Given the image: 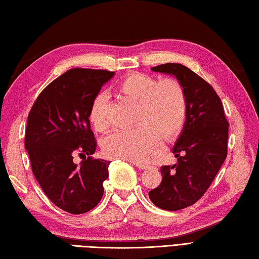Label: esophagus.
I'll list each match as a JSON object with an SVG mask.
<instances>
[{"instance_id":"34e87169","label":"esophagus","mask_w":259,"mask_h":259,"mask_svg":"<svg viewBox=\"0 0 259 259\" xmlns=\"http://www.w3.org/2000/svg\"><path fill=\"white\" fill-rule=\"evenodd\" d=\"M128 162H131L132 164L136 165V167L140 168V169H146V168H148V164L144 163V162H141V161H133V160H128Z\"/></svg>"}]
</instances>
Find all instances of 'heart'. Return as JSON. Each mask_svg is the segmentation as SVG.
<instances>
[{
  "mask_svg": "<svg viewBox=\"0 0 259 259\" xmlns=\"http://www.w3.org/2000/svg\"><path fill=\"white\" fill-rule=\"evenodd\" d=\"M125 98L136 101L133 128L119 130L102 141V151L108 158L143 161L158 154L161 136L165 141L177 139L186 123L188 101L186 91L177 80L164 79L132 72L118 83ZM89 120L94 127L104 132L109 127L108 97L97 95L91 101Z\"/></svg>",
  "mask_w": 259,
  "mask_h": 259,
  "instance_id": "b5f03b06",
  "label": "heart"
}]
</instances>
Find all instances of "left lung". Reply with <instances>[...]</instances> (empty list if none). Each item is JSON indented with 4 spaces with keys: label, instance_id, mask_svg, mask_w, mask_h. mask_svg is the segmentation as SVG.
I'll return each instance as SVG.
<instances>
[{
    "label": "left lung",
    "instance_id": "obj_1",
    "mask_svg": "<svg viewBox=\"0 0 259 259\" xmlns=\"http://www.w3.org/2000/svg\"><path fill=\"white\" fill-rule=\"evenodd\" d=\"M152 71L175 75L187 96V119L172 149L177 163L162 165V182L149 192L155 206L178 211L196 203L211 186L228 154L229 123L213 87L188 67L167 63Z\"/></svg>",
    "mask_w": 259,
    "mask_h": 259
}]
</instances>
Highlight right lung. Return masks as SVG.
Segmentation results:
<instances>
[{"mask_svg": "<svg viewBox=\"0 0 259 259\" xmlns=\"http://www.w3.org/2000/svg\"><path fill=\"white\" fill-rule=\"evenodd\" d=\"M114 72L71 69L52 81L28 115L24 146L44 193L71 214L89 212L104 195L110 161L95 159L97 142L90 128L92 99ZM75 156L82 159L74 163Z\"/></svg>", "mask_w": 259, "mask_h": 259, "instance_id": "right-lung-1", "label": "right lung"}]
</instances>
